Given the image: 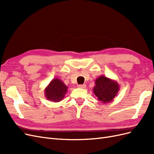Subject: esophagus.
<instances>
[{"instance_id":"esophagus-1","label":"esophagus","mask_w":154,"mask_h":154,"mask_svg":"<svg viewBox=\"0 0 154 154\" xmlns=\"http://www.w3.org/2000/svg\"><path fill=\"white\" fill-rule=\"evenodd\" d=\"M78 88H86V85L83 84V85H78Z\"/></svg>"}]
</instances>
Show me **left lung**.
I'll return each instance as SVG.
<instances>
[{
	"mask_svg": "<svg viewBox=\"0 0 154 154\" xmlns=\"http://www.w3.org/2000/svg\"><path fill=\"white\" fill-rule=\"evenodd\" d=\"M119 91L118 83L105 76H100L95 80L94 94L103 103H108L114 100Z\"/></svg>",
	"mask_w": 154,
	"mask_h": 154,
	"instance_id": "left-lung-1",
	"label": "left lung"
}]
</instances>
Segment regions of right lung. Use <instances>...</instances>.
<instances>
[{
	"label": "right lung",
	"mask_w": 154,
	"mask_h": 154,
	"mask_svg": "<svg viewBox=\"0 0 154 154\" xmlns=\"http://www.w3.org/2000/svg\"><path fill=\"white\" fill-rule=\"evenodd\" d=\"M68 87L58 78H54L45 87L44 94L46 99L59 102L63 99L67 92Z\"/></svg>",
	"instance_id": "add662e5"
}]
</instances>
